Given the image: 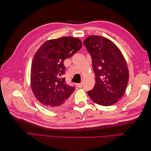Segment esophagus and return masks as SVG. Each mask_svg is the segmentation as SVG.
Instances as JSON below:
<instances>
[{"label":"esophagus","mask_w":151,"mask_h":151,"mask_svg":"<svg viewBox=\"0 0 151 151\" xmlns=\"http://www.w3.org/2000/svg\"><path fill=\"white\" fill-rule=\"evenodd\" d=\"M83 83H79V84H77V86L78 87V88H82V87H83Z\"/></svg>","instance_id":"obj_1"}]
</instances>
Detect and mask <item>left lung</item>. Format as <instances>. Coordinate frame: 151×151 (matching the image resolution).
Segmentation results:
<instances>
[{
	"label": "left lung",
	"mask_w": 151,
	"mask_h": 151,
	"mask_svg": "<svg viewBox=\"0 0 151 151\" xmlns=\"http://www.w3.org/2000/svg\"><path fill=\"white\" fill-rule=\"evenodd\" d=\"M84 45L92 58L96 84L88 92L92 101L101 106L116 103L124 94L129 72L122 53L111 40L91 35Z\"/></svg>",
	"instance_id": "1"
}]
</instances>
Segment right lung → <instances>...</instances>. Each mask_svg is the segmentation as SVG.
<instances>
[{"mask_svg":"<svg viewBox=\"0 0 151 151\" xmlns=\"http://www.w3.org/2000/svg\"><path fill=\"white\" fill-rule=\"evenodd\" d=\"M83 46L71 36L45 42L35 54L31 68V87L36 98L52 110L67 106L74 87L65 83L63 62Z\"/></svg>","mask_w":151,"mask_h":151,"instance_id":"right-lung-1","label":"right lung"}]
</instances>
